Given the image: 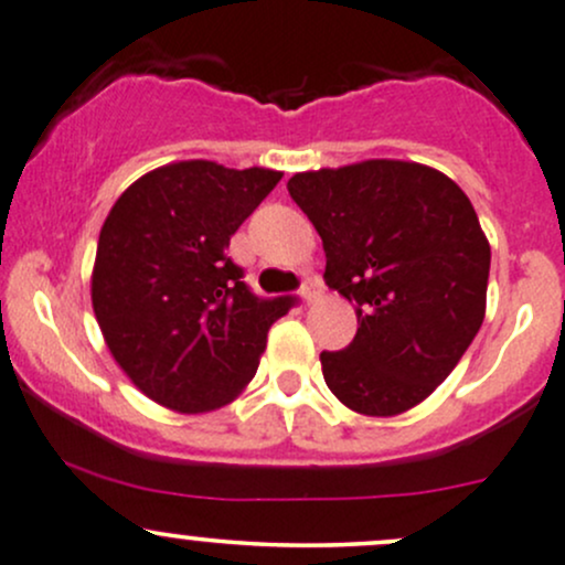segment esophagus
Instances as JSON below:
<instances>
[{
    "label": "esophagus",
    "instance_id": "1",
    "mask_svg": "<svg viewBox=\"0 0 565 565\" xmlns=\"http://www.w3.org/2000/svg\"><path fill=\"white\" fill-rule=\"evenodd\" d=\"M319 295H322V284H319L317 278H308L300 289V298L306 302H313V300H319Z\"/></svg>",
    "mask_w": 565,
    "mask_h": 565
}]
</instances>
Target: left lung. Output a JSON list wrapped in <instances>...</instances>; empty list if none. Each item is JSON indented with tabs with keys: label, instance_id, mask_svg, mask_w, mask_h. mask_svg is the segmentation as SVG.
<instances>
[{
	"label": "left lung",
	"instance_id": "8db88e82",
	"mask_svg": "<svg viewBox=\"0 0 565 565\" xmlns=\"http://www.w3.org/2000/svg\"><path fill=\"white\" fill-rule=\"evenodd\" d=\"M322 237L324 284L358 306V335L322 352L343 406L392 417L452 373L484 319L490 243L452 178L417 162L371 159L289 178Z\"/></svg>",
	"mask_w": 565,
	"mask_h": 565
}]
</instances>
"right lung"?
Instances as JSON below:
<instances>
[{
  "mask_svg": "<svg viewBox=\"0 0 565 565\" xmlns=\"http://www.w3.org/2000/svg\"><path fill=\"white\" fill-rule=\"evenodd\" d=\"M281 173L178 162L135 181L103 224L92 276L99 330L151 401L183 414L224 406L254 379L292 295L259 298L230 237Z\"/></svg>",
  "mask_w": 565,
  "mask_h": 565,
  "instance_id": "obj_1",
  "label": "right lung"
}]
</instances>
